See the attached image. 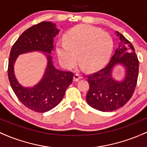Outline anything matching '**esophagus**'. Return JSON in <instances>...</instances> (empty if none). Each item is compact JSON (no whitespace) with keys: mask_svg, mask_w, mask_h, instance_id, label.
Here are the masks:
<instances>
[{"mask_svg":"<svg viewBox=\"0 0 147 147\" xmlns=\"http://www.w3.org/2000/svg\"><path fill=\"white\" fill-rule=\"evenodd\" d=\"M82 79V77L80 75H78V74H75L74 75V78H73V81L74 82H78V81Z\"/></svg>","mask_w":147,"mask_h":147,"instance_id":"esophagus-1","label":"esophagus"}]
</instances>
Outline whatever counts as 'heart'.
Masks as SVG:
<instances>
[{
  "label": "heart",
  "mask_w": 147,
  "mask_h": 147,
  "mask_svg": "<svg viewBox=\"0 0 147 147\" xmlns=\"http://www.w3.org/2000/svg\"><path fill=\"white\" fill-rule=\"evenodd\" d=\"M65 41H59L56 50L59 59L67 69L78 61L82 68L94 71L104 66L110 58L113 41L109 33L88 25H79L65 33Z\"/></svg>",
  "instance_id": "b5f03b06"
}]
</instances>
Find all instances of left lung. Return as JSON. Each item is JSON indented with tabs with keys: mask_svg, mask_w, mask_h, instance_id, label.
Instances as JSON below:
<instances>
[{
	"mask_svg": "<svg viewBox=\"0 0 147 147\" xmlns=\"http://www.w3.org/2000/svg\"><path fill=\"white\" fill-rule=\"evenodd\" d=\"M117 48L108 65L99 71L88 76L90 89L86 102L93 109L103 112L113 111L122 107L132 97L137 84L139 61L133 45L122 34ZM121 68L122 78L114 70Z\"/></svg>",
	"mask_w": 147,
	"mask_h": 147,
	"instance_id": "left-lung-1",
	"label": "left lung"
}]
</instances>
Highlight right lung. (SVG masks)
<instances>
[{"label":"right lung","mask_w":147,"mask_h":147,"mask_svg":"<svg viewBox=\"0 0 147 147\" xmlns=\"http://www.w3.org/2000/svg\"><path fill=\"white\" fill-rule=\"evenodd\" d=\"M59 31L56 24L50 21L33 25L19 36L10 52L8 65L10 85L20 102L35 112L45 113L54 109L72 84L73 74L55 68L52 61L54 38ZM33 51H41L47 59V65L38 83L32 87H25L15 75V62L19 55Z\"/></svg>","instance_id":"right-lung-1"}]
</instances>
